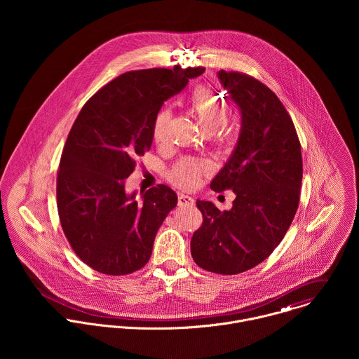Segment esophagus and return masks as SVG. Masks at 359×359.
Here are the masks:
<instances>
[{"instance_id": "34e87169", "label": "esophagus", "mask_w": 359, "mask_h": 359, "mask_svg": "<svg viewBox=\"0 0 359 359\" xmlns=\"http://www.w3.org/2000/svg\"><path fill=\"white\" fill-rule=\"evenodd\" d=\"M195 205V201H194L191 196H188V195H184V194L178 195V205H180V207H182V205Z\"/></svg>"}]
</instances>
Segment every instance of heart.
Instances as JSON below:
<instances>
[{
    "label": "heart",
    "instance_id": "heart-1",
    "mask_svg": "<svg viewBox=\"0 0 359 359\" xmlns=\"http://www.w3.org/2000/svg\"><path fill=\"white\" fill-rule=\"evenodd\" d=\"M192 110L205 133H214L221 127L226 117V104L224 100L208 87H198L191 97ZM171 120V109H161L154 118V140L156 144L161 145L167 141V130ZM235 137L232 127H224L217 131V141L221 144L232 142ZM207 163H199L192 158L180 160L170 171L168 178L178 187L194 188L201 180L202 171L208 170Z\"/></svg>",
    "mask_w": 359,
    "mask_h": 359
}]
</instances>
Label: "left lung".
I'll list each match as a JSON object with an SVG mask.
<instances>
[{"mask_svg": "<svg viewBox=\"0 0 359 359\" xmlns=\"http://www.w3.org/2000/svg\"><path fill=\"white\" fill-rule=\"evenodd\" d=\"M218 80L241 111L233 152L214 177V191L232 189L231 210L198 201L202 226L191 253L205 271L235 275L262 262L286 235L299 207L302 147L294 124L278 97L256 79L219 70Z\"/></svg>", "mask_w": 359, "mask_h": 359, "instance_id": "1", "label": "left lung"}]
</instances>
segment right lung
<instances>
[{
	"instance_id": "right-lung-1",
	"label": "right lung",
	"mask_w": 359,
	"mask_h": 359,
	"mask_svg": "<svg viewBox=\"0 0 359 359\" xmlns=\"http://www.w3.org/2000/svg\"><path fill=\"white\" fill-rule=\"evenodd\" d=\"M203 67L128 72L101 88L79 113L60 157L56 202L62 229L81 261L106 275H127L151 258L154 238L178 203L167 185L126 191V178L154 142L164 101Z\"/></svg>"
}]
</instances>
